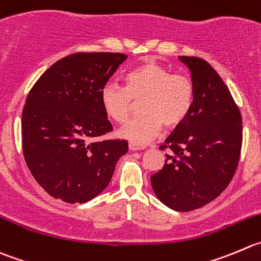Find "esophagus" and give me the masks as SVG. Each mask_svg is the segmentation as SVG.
<instances>
[{
    "label": "esophagus",
    "instance_id": "34e87169",
    "mask_svg": "<svg viewBox=\"0 0 261 261\" xmlns=\"http://www.w3.org/2000/svg\"><path fill=\"white\" fill-rule=\"evenodd\" d=\"M143 148H146L145 146L138 145V143H135V142H129V150L138 151V150H143Z\"/></svg>",
    "mask_w": 261,
    "mask_h": 261
}]
</instances>
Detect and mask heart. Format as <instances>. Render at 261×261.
Returning <instances> with one entry per match:
<instances>
[{
    "label": "heart",
    "instance_id": "1",
    "mask_svg": "<svg viewBox=\"0 0 261 261\" xmlns=\"http://www.w3.org/2000/svg\"><path fill=\"white\" fill-rule=\"evenodd\" d=\"M125 87L109 82L101 91L106 115L124 123L141 101L143 115L132 119L119 130V136L135 143H146L163 129L175 128L187 119L195 102V84L185 74H172L166 66L153 61L129 69L124 75Z\"/></svg>",
    "mask_w": 261,
    "mask_h": 261
}]
</instances>
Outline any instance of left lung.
<instances>
[{"label":"left lung","instance_id":"8db88e82","mask_svg":"<svg viewBox=\"0 0 261 261\" xmlns=\"http://www.w3.org/2000/svg\"><path fill=\"white\" fill-rule=\"evenodd\" d=\"M191 71L195 102L165 140L163 169L151 175L156 197L175 212L205 206L227 188L242 146V116L219 74L200 58L179 56Z\"/></svg>","mask_w":261,"mask_h":261}]
</instances>
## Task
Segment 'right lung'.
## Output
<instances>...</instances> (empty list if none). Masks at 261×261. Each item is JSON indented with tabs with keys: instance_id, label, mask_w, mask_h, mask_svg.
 Instances as JSON below:
<instances>
[{
	"instance_id": "add662e5",
	"label": "right lung",
	"mask_w": 261,
	"mask_h": 261,
	"mask_svg": "<svg viewBox=\"0 0 261 261\" xmlns=\"http://www.w3.org/2000/svg\"><path fill=\"white\" fill-rule=\"evenodd\" d=\"M124 54L79 52L47 69L27 97L23 152L34 179L55 198L83 203L100 195L128 142L100 141L113 130L101 91Z\"/></svg>"
}]
</instances>
